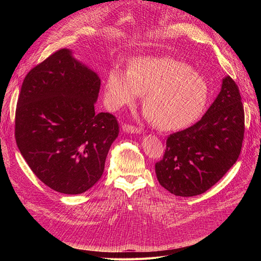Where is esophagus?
Segmentation results:
<instances>
[{
  "instance_id": "obj_1",
  "label": "esophagus",
  "mask_w": 261,
  "mask_h": 261,
  "mask_svg": "<svg viewBox=\"0 0 261 261\" xmlns=\"http://www.w3.org/2000/svg\"><path fill=\"white\" fill-rule=\"evenodd\" d=\"M122 129L125 133H130V134H139L141 132V129L139 127H136V126H133L129 124H124L122 126Z\"/></svg>"
}]
</instances>
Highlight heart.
Returning <instances> with one entry per match:
<instances>
[{
    "label": "heart",
    "mask_w": 261,
    "mask_h": 261,
    "mask_svg": "<svg viewBox=\"0 0 261 261\" xmlns=\"http://www.w3.org/2000/svg\"><path fill=\"white\" fill-rule=\"evenodd\" d=\"M145 92L147 117L162 130H177L198 118L209 90L198 73L172 58H139L128 72L114 67L108 73L106 101L111 109L133 105Z\"/></svg>",
    "instance_id": "1"
}]
</instances>
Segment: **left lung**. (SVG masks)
Instances as JSON below:
<instances>
[{
  "mask_svg": "<svg viewBox=\"0 0 261 261\" xmlns=\"http://www.w3.org/2000/svg\"><path fill=\"white\" fill-rule=\"evenodd\" d=\"M244 132L239 87L226 76L206 114L191 127L168 137L162 160L155 163L160 185L181 197L208 191L239 159Z\"/></svg>",
  "mask_w": 261,
  "mask_h": 261,
  "instance_id": "1",
  "label": "left lung"
}]
</instances>
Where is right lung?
I'll list each match as a JSON object with an SVG mask.
<instances>
[{
  "instance_id": "add662e5",
  "label": "right lung",
  "mask_w": 261,
  "mask_h": 261,
  "mask_svg": "<svg viewBox=\"0 0 261 261\" xmlns=\"http://www.w3.org/2000/svg\"><path fill=\"white\" fill-rule=\"evenodd\" d=\"M99 76L61 49L22 82L15 114V139L35 175L53 191L85 193L103 174L118 136L111 113H96Z\"/></svg>"
}]
</instances>
